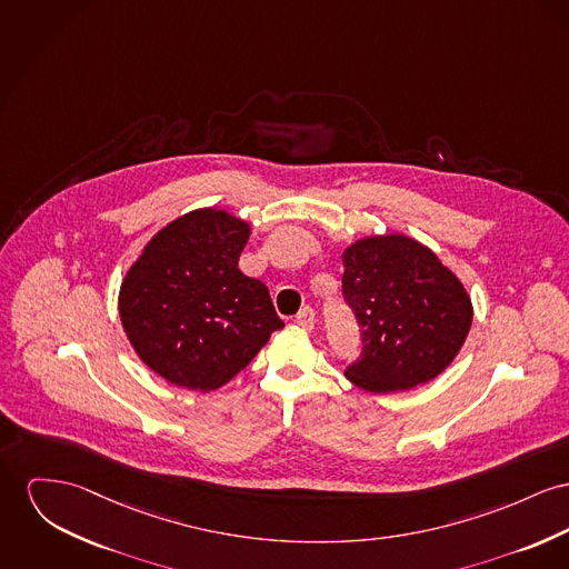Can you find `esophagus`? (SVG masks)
I'll use <instances>...</instances> for the list:
<instances>
[{
  "label": "esophagus",
  "mask_w": 569,
  "mask_h": 569,
  "mask_svg": "<svg viewBox=\"0 0 569 569\" xmlns=\"http://www.w3.org/2000/svg\"><path fill=\"white\" fill-rule=\"evenodd\" d=\"M296 323L302 328V330H312L315 328V310L303 306L302 310L296 315Z\"/></svg>",
  "instance_id": "34e87169"
}]
</instances>
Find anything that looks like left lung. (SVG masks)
Wrapping results in <instances>:
<instances>
[{
    "instance_id": "left-lung-1",
    "label": "left lung",
    "mask_w": 569,
    "mask_h": 569,
    "mask_svg": "<svg viewBox=\"0 0 569 569\" xmlns=\"http://www.w3.org/2000/svg\"><path fill=\"white\" fill-rule=\"evenodd\" d=\"M342 293L365 349L345 378L388 395L438 378L472 326V300L440 257L403 232L360 237L341 254Z\"/></svg>"
}]
</instances>
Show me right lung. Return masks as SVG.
<instances>
[{
    "label": "right lung",
    "instance_id": "right-lung-1",
    "mask_svg": "<svg viewBox=\"0 0 569 569\" xmlns=\"http://www.w3.org/2000/svg\"><path fill=\"white\" fill-rule=\"evenodd\" d=\"M250 230L227 209L200 207L159 228L127 269L120 323L159 378L218 390L284 328L266 284L237 266Z\"/></svg>",
    "mask_w": 569,
    "mask_h": 569
}]
</instances>
